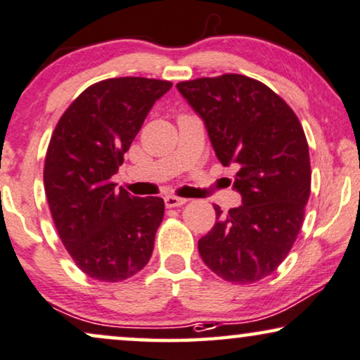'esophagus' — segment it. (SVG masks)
Returning <instances> with one entry per match:
<instances>
[{"mask_svg":"<svg viewBox=\"0 0 360 360\" xmlns=\"http://www.w3.org/2000/svg\"><path fill=\"white\" fill-rule=\"evenodd\" d=\"M186 202H188V199L176 198V195H166L165 198L166 207H181V205H184Z\"/></svg>","mask_w":360,"mask_h":360,"instance_id":"esophagus-1","label":"esophagus"}]
</instances>
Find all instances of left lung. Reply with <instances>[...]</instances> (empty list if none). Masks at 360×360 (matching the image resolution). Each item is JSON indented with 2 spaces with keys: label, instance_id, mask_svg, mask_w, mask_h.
<instances>
[{
  "label": "left lung",
  "instance_id": "8db88e82",
  "mask_svg": "<svg viewBox=\"0 0 360 360\" xmlns=\"http://www.w3.org/2000/svg\"><path fill=\"white\" fill-rule=\"evenodd\" d=\"M202 120L215 156L236 166L242 205L222 214L198 247L205 265L232 283L276 270L298 237L311 193L308 141L293 110L265 84L225 74L176 85Z\"/></svg>",
  "mask_w": 360,
  "mask_h": 360
}]
</instances>
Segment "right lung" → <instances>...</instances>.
I'll return each mask as SVG.
<instances>
[{
  "label": "right lung",
  "mask_w": 360,
  "mask_h": 360,
  "mask_svg": "<svg viewBox=\"0 0 360 360\" xmlns=\"http://www.w3.org/2000/svg\"><path fill=\"white\" fill-rule=\"evenodd\" d=\"M171 87L145 77L102 80L74 100L51 138L44 189L52 219L72 260L95 280H127L151 258L165 200L131 195L112 176Z\"/></svg>",
  "instance_id": "right-lung-1"
}]
</instances>
